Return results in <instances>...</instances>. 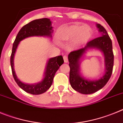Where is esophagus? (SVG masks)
<instances>
[{
	"label": "esophagus",
	"instance_id": "esophagus-1",
	"mask_svg": "<svg viewBox=\"0 0 123 123\" xmlns=\"http://www.w3.org/2000/svg\"><path fill=\"white\" fill-rule=\"evenodd\" d=\"M63 60H64V62H65V63H68V56H67V55H64Z\"/></svg>",
	"mask_w": 123,
	"mask_h": 123
}]
</instances>
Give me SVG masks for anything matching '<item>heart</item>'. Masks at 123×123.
<instances>
[{"label":"heart","instance_id":"obj_1","mask_svg":"<svg viewBox=\"0 0 123 123\" xmlns=\"http://www.w3.org/2000/svg\"><path fill=\"white\" fill-rule=\"evenodd\" d=\"M92 34V30L87 26L71 25L61 29L58 32V36L60 39L65 41L74 39V46L80 47L89 41Z\"/></svg>","mask_w":123,"mask_h":123}]
</instances>
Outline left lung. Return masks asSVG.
Returning <instances> with one entry per match:
<instances>
[{"mask_svg":"<svg viewBox=\"0 0 123 123\" xmlns=\"http://www.w3.org/2000/svg\"><path fill=\"white\" fill-rule=\"evenodd\" d=\"M101 36L89 41L84 48L70 52L68 55L69 71V82L73 89L82 94H91L104 87L110 78L113 71L114 55L112 42L106 29L100 24H97ZM90 48L100 49L104 54L105 73L100 79L89 81L84 79L80 74V59Z\"/></svg>","mask_w":123,"mask_h":123,"instance_id":"left-lung-1","label":"left lung"}]
</instances>
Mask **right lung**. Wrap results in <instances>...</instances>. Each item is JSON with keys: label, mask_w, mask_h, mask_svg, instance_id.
Instances as JSON below:
<instances>
[{"label": "right lung", "mask_w": 123, "mask_h": 123, "mask_svg": "<svg viewBox=\"0 0 123 123\" xmlns=\"http://www.w3.org/2000/svg\"><path fill=\"white\" fill-rule=\"evenodd\" d=\"M51 21L49 18H41L33 20L22 27L17 34L13 44L12 52L10 56V65L15 81L18 86L25 92L33 95H39L46 92L50 87L55 73L64 61L62 55L56 56L49 60L45 69V76L41 82L34 84H28L20 81L17 78L13 68V58L19 42L25 38L31 36H47L52 37L53 32Z\"/></svg>", "instance_id": "1"}]
</instances>
